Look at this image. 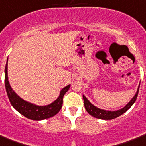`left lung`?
<instances>
[{
    "label": "left lung",
    "instance_id": "1",
    "mask_svg": "<svg viewBox=\"0 0 146 146\" xmlns=\"http://www.w3.org/2000/svg\"><path fill=\"white\" fill-rule=\"evenodd\" d=\"M139 86L138 87L137 92L135 93V95L134 97L132 98V100H130L129 102L128 103V104L125 106V107H123L122 109L117 111H107V110H101L100 108L96 107L95 106L93 105L92 103L86 99L85 96L83 95V102H84V106H85L86 110L87 111V113L91 115L92 116L97 119H105V120H110L113 119L115 118L119 117V115H122L123 113H125L129 109L133 103H135V100L137 99L138 93H139Z\"/></svg>",
    "mask_w": 146,
    "mask_h": 146
}]
</instances>
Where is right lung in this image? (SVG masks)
Masks as SVG:
<instances>
[{
	"mask_svg": "<svg viewBox=\"0 0 146 146\" xmlns=\"http://www.w3.org/2000/svg\"><path fill=\"white\" fill-rule=\"evenodd\" d=\"M4 73H5V76H4L5 88H6L7 94L11 105L13 106V107L17 112H19L24 116L32 120L46 119L48 118L53 117L56 114H57L63 105V96L68 91L70 86V85H68L63 88L60 91L59 97L54 102L49 105L40 106L34 105L33 103H28L25 100H22L12 90L9 83L8 77H7V61L6 66H5Z\"/></svg>",
	"mask_w": 146,
	"mask_h": 146,
	"instance_id": "right-lung-1",
	"label": "right lung"
}]
</instances>
